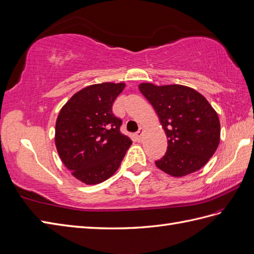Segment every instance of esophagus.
Segmentation results:
<instances>
[{"mask_svg": "<svg viewBox=\"0 0 254 254\" xmlns=\"http://www.w3.org/2000/svg\"><path fill=\"white\" fill-rule=\"evenodd\" d=\"M143 131H144V129L142 128V127H140L139 130H138L137 132H135V138H137L138 140H140L141 137H142V134H143Z\"/></svg>", "mask_w": 254, "mask_h": 254, "instance_id": "esophagus-1", "label": "esophagus"}]
</instances>
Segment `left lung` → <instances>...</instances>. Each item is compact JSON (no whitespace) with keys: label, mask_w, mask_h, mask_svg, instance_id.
Masks as SVG:
<instances>
[{"label":"left lung","mask_w":254,"mask_h":254,"mask_svg":"<svg viewBox=\"0 0 254 254\" xmlns=\"http://www.w3.org/2000/svg\"><path fill=\"white\" fill-rule=\"evenodd\" d=\"M139 89L155 109L168 138L167 153L155 162L157 168L176 178L202 168L220 143V121L211 104L183 85L141 83Z\"/></svg>","instance_id":"8db88e82"}]
</instances>
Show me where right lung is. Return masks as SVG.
<instances>
[{"label":"right lung","instance_id":"1","mask_svg":"<svg viewBox=\"0 0 254 254\" xmlns=\"http://www.w3.org/2000/svg\"><path fill=\"white\" fill-rule=\"evenodd\" d=\"M125 83H101L74 94L56 121L55 144L71 175L87 185L101 183L120 168L131 145L121 133L112 106Z\"/></svg>","mask_w":254,"mask_h":254}]
</instances>
